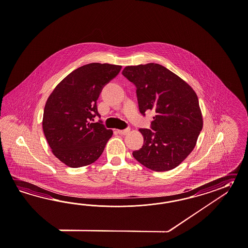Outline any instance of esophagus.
I'll return each instance as SVG.
<instances>
[{
  "label": "esophagus",
  "mask_w": 248,
  "mask_h": 248,
  "mask_svg": "<svg viewBox=\"0 0 248 248\" xmlns=\"http://www.w3.org/2000/svg\"><path fill=\"white\" fill-rule=\"evenodd\" d=\"M130 131V128H125V129H119L118 130V133L121 134V135H126Z\"/></svg>",
  "instance_id": "esophagus-1"
}]
</instances>
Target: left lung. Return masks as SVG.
<instances>
[{
  "label": "left lung",
  "instance_id": "1",
  "mask_svg": "<svg viewBox=\"0 0 248 248\" xmlns=\"http://www.w3.org/2000/svg\"><path fill=\"white\" fill-rule=\"evenodd\" d=\"M122 75L137 87L141 114L155 112L151 129L140 128L144 144L132 153L153 171H169L180 165L196 145L202 129L197 94L183 79L161 64L126 66Z\"/></svg>",
  "mask_w": 248,
  "mask_h": 248
}]
</instances>
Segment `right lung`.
Masks as SVG:
<instances>
[{"instance_id":"obj_1","label":"right lung","mask_w":248,"mask_h":248,"mask_svg":"<svg viewBox=\"0 0 248 248\" xmlns=\"http://www.w3.org/2000/svg\"><path fill=\"white\" fill-rule=\"evenodd\" d=\"M121 65L91 63L73 71L46 102L43 131L52 152L69 167L91 165L101 156L112 130L102 121L93 123L102 88L118 76Z\"/></svg>"}]
</instances>
